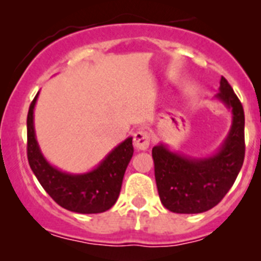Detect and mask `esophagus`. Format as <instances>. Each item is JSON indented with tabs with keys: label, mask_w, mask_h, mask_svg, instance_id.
Instances as JSON below:
<instances>
[{
	"label": "esophagus",
	"mask_w": 261,
	"mask_h": 261,
	"mask_svg": "<svg viewBox=\"0 0 261 261\" xmlns=\"http://www.w3.org/2000/svg\"><path fill=\"white\" fill-rule=\"evenodd\" d=\"M133 143L137 150H147L150 146V135L146 130H138L135 133Z\"/></svg>",
	"instance_id": "obj_1"
}]
</instances>
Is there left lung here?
<instances>
[{"mask_svg": "<svg viewBox=\"0 0 261 261\" xmlns=\"http://www.w3.org/2000/svg\"><path fill=\"white\" fill-rule=\"evenodd\" d=\"M217 99L231 110L233 121L219 151L208 158L184 156L164 145L152 147L155 181L162 204L176 214H200L221 202L245 159V112L225 77Z\"/></svg>", "mask_w": 261, "mask_h": 261, "instance_id": "obj_1", "label": "left lung"}]
</instances>
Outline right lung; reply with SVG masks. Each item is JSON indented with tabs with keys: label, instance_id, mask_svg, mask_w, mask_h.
<instances>
[{
	"label": "right lung",
	"instance_id": "add662e5",
	"mask_svg": "<svg viewBox=\"0 0 261 261\" xmlns=\"http://www.w3.org/2000/svg\"><path fill=\"white\" fill-rule=\"evenodd\" d=\"M27 116V156L31 169L47 194L61 207L77 214H101L115 204L120 194L124 173L133 155L132 137L115 147L93 171L81 174L62 172L47 163L36 141L33 109Z\"/></svg>",
	"mask_w": 261,
	"mask_h": 261
}]
</instances>
